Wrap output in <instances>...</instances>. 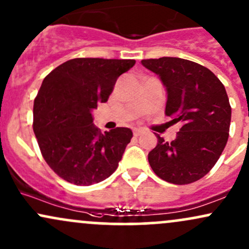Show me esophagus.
<instances>
[{"mask_svg": "<svg viewBox=\"0 0 249 249\" xmlns=\"http://www.w3.org/2000/svg\"><path fill=\"white\" fill-rule=\"evenodd\" d=\"M143 133H144V131L142 130V129H136L135 131H133V135H135L136 137H138V136L143 135Z\"/></svg>", "mask_w": 249, "mask_h": 249, "instance_id": "1", "label": "esophagus"}]
</instances>
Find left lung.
Segmentation results:
<instances>
[{
  "label": "left lung",
  "mask_w": 249,
  "mask_h": 249,
  "mask_svg": "<svg viewBox=\"0 0 249 249\" xmlns=\"http://www.w3.org/2000/svg\"><path fill=\"white\" fill-rule=\"evenodd\" d=\"M158 75L166 91L165 114L179 123L168 143L157 136L147 155L158 177L174 184H189L210 171L228 141L231 108L226 89L208 68L181 58L142 60Z\"/></svg>",
  "instance_id": "8db88e82"
}]
</instances>
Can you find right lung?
I'll return each mask as SVG.
<instances>
[{"label": "right lung", "instance_id": "1", "mask_svg": "<svg viewBox=\"0 0 249 249\" xmlns=\"http://www.w3.org/2000/svg\"><path fill=\"white\" fill-rule=\"evenodd\" d=\"M135 60L78 58L68 60L43 79L34 100V130L41 154L65 181L91 185L118 168L132 138L129 127L102 133L93 110L107 102L117 79Z\"/></svg>", "mask_w": 249, "mask_h": 249}]
</instances>
